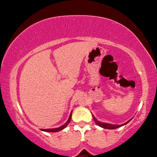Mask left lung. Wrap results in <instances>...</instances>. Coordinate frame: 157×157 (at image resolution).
I'll use <instances>...</instances> for the list:
<instances>
[{
  "instance_id": "obj_1",
  "label": "left lung",
  "mask_w": 157,
  "mask_h": 157,
  "mask_svg": "<svg viewBox=\"0 0 157 157\" xmlns=\"http://www.w3.org/2000/svg\"><path fill=\"white\" fill-rule=\"evenodd\" d=\"M93 119L94 120V121H95V123L97 124L98 126H101V127H102L104 128H108V129H115V128H119V127H121V126L125 125V124H128V122L131 121V120H129V121H128L127 122H126V123H124L123 124H121V125H116V124L113 125V124L104 123V122H101L99 121H98V120L94 117V115H93Z\"/></svg>"
}]
</instances>
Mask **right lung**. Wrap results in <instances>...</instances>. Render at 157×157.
<instances>
[{
  "label": "right lung",
  "mask_w": 157,
  "mask_h": 157,
  "mask_svg": "<svg viewBox=\"0 0 157 157\" xmlns=\"http://www.w3.org/2000/svg\"><path fill=\"white\" fill-rule=\"evenodd\" d=\"M71 115H72V111L71 112V114L69 116V118H68V121L66 122L65 124H63V125H62L61 126H60L59 128H48V129H40L41 131H44V132H59V131H61L63 130L64 128H66V126L68 124H69V122L71 121Z\"/></svg>",
  "instance_id": "add662e5"
}]
</instances>
